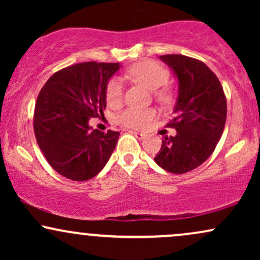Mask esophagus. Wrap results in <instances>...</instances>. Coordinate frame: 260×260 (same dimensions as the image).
<instances>
[{
	"mask_svg": "<svg viewBox=\"0 0 260 260\" xmlns=\"http://www.w3.org/2000/svg\"><path fill=\"white\" fill-rule=\"evenodd\" d=\"M133 134H134V136H136V138H138V139H144L145 138V134H143V133L133 132Z\"/></svg>",
	"mask_w": 260,
	"mask_h": 260,
	"instance_id": "esophagus-1",
	"label": "esophagus"
}]
</instances>
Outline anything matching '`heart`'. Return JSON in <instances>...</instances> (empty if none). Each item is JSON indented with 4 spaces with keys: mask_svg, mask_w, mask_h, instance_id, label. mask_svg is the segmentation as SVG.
Here are the masks:
<instances>
[{
    "mask_svg": "<svg viewBox=\"0 0 260 260\" xmlns=\"http://www.w3.org/2000/svg\"><path fill=\"white\" fill-rule=\"evenodd\" d=\"M127 76L144 84L150 90H156L155 96L161 103H169L171 100V94H170L169 89H158L165 85L170 78L168 68L164 67L159 62L151 61V59L140 61L127 71ZM122 98H123V82L120 78H112L107 83V103L113 105V104L120 103ZM155 117H156V112L153 109L140 110L129 107V109H126L124 111L118 113L116 121L118 124L127 128H142L150 121H153Z\"/></svg>",
    "mask_w": 260,
    "mask_h": 260,
    "instance_id": "obj_1",
    "label": "heart"
}]
</instances>
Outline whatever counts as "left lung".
Here are the masks:
<instances>
[{
  "instance_id": "left-lung-1",
  "label": "left lung",
  "mask_w": 260,
  "mask_h": 260,
  "mask_svg": "<svg viewBox=\"0 0 260 260\" xmlns=\"http://www.w3.org/2000/svg\"><path fill=\"white\" fill-rule=\"evenodd\" d=\"M178 79L174 117L166 127L176 136L162 139L155 162L171 174H186L213 154L225 128L228 104L215 73L199 59L183 55L160 56Z\"/></svg>"
}]
</instances>
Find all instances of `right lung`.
Segmentation results:
<instances>
[{
    "instance_id": "right-lung-1",
    "label": "right lung",
    "mask_w": 260,
    "mask_h": 260,
    "mask_svg": "<svg viewBox=\"0 0 260 260\" xmlns=\"http://www.w3.org/2000/svg\"><path fill=\"white\" fill-rule=\"evenodd\" d=\"M120 63L82 62L52 74L39 92L34 133L51 168L72 181L96 176L115 150L120 133L91 129L104 115L107 82Z\"/></svg>"
}]
</instances>
